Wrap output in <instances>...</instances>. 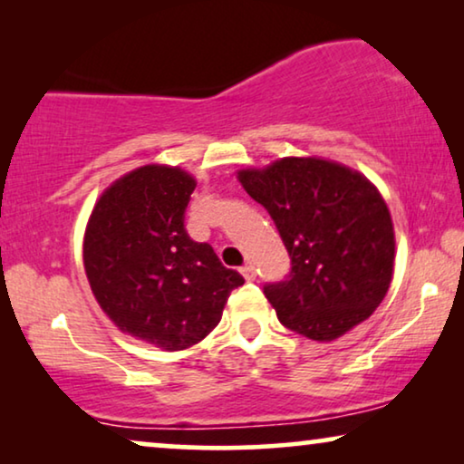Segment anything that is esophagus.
Returning a JSON list of instances; mask_svg holds the SVG:
<instances>
[{"instance_id": "1", "label": "esophagus", "mask_w": 464, "mask_h": 464, "mask_svg": "<svg viewBox=\"0 0 464 464\" xmlns=\"http://www.w3.org/2000/svg\"><path fill=\"white\" fill-rule=\"evenodd\" d=\"M240 272H243V276L246 278V281H256V268H253V266H243V268H240Z\"/></svg>"}]
</instances>
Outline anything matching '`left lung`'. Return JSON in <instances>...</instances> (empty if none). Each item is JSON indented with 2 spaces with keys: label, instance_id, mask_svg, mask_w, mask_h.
Segmentation results:
<instances>
[{
  "label": "left lung",
  "instance_id": "1",
  "mask_svg": "<svg viewBox=\"0 0 464 464\" xmlns=\"http://www.w3.org/2000/svg\"><path fill=\"white\" fill-rule=\"evenodd\" d=\"M238 181L270 213L291 257L287 278L264 285L278 321L332 342L372 316L395 262L392 219L376 186L323 158H283L238 170Z\"/></svg>",
  "mask_w": 464,
  "mask_h": 464
}]
</instances>
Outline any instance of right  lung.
<instances>
[{"label": "right lung", "instance_id": "right-lung-1", "mask_svg": "<svg viewBox=\"0 0 464 464\" xmlns=\"http://www.w3.org/2000/svg\"><path fill=\"white\" fill-rule=\"evenodd\" d=\"M196 188L179 167L148 164L101 194L84 234V268L120 332L162 351L198 344L245 278L183 226Z\"/></svg>", "mask_w": 464, "mask_h": 464}]
</instances>
